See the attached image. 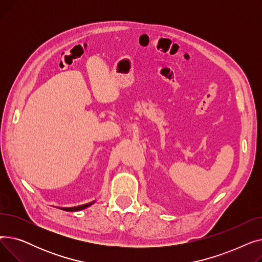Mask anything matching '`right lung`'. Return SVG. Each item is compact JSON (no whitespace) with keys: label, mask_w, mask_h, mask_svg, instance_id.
I'll list each match as a JSON object with an SVG mask.
<instances>
[{"label":"right lung","mask_w":262,"mask_h":262,"mask_svg":"<svg viewBox=\"0 0 262 262\" xmlns=\"http://www.w3.org/2000/svg\"><path fill=\"white\" fill-rule=\"evenodd\" d=\"M95 203V201H92L90 203L84 204V205H79V206H75V207H60V209L66 210V211H78V210H82V209H86L88 208L89 206L93 205ZM59 208V207H58Z\"/></svg>","instance_id":"add662e5"}]
</instances>
